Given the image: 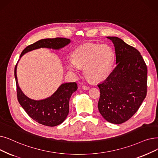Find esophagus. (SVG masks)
Wrapping results in <instances>:
<instances>
[{
    "instance_id": "obj_1",
    "label": "esophagus",
    "mask_w": 158,
    "mask_h": 158,
    "mask_svg": "<svg viewBox=\"0 0 158 158\" xmlns=\"http://www.w3.org/2000/svg\"><path fill=\"white\" fill-rule=\"evenodd\" d=\"M82 88L83 89V90H88L90 89V87L88 86H86V85H83V86H82Z\"/></svg>"
}]
</instances>
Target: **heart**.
<instances>
[{"mask_svg": "<svg viewBox=\"0 0 158 158\" xmlns=\"http://www.w3.org/2000/svg\"><path fill=\"white\" fill-rule=\"evenodd\" d=\"M115 54L107 44L86 43L75 49L72 56V61L66 64L70 71L77 72L84 67L86 77L90 81L98 82L108 77L114 62Z\"/></svg>", "mask_w": 158, "mask_h": 158, "instance_id": "obj_1", "label": "heart"}]
</instances>
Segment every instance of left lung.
<instances>
[{"mask_svg": "<svg viewBox=\"0 0 158 158\" xmlns=\"http://www.w3.org/2000/svg\"><path fill=\"white\" fill-rule=\"evenodd\" d=\"M114 44L116 66L98 86V109L107 121L121 124L138 110L147 93V67L139 52L116 37H107Z\"/></svg>", "mask_w": 158, "mask_h": 158, "instance_id": "1", "label": "left lung"}]
</instances>
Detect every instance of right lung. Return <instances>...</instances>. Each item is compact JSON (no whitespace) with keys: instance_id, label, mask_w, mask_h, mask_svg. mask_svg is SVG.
Masks as SVG:
<instances>
[{"instance_id":"1","label":"right lung","mask_w":158,"mask_h":158,"mask_svg":"<svg viewBox=\"0 0 158 158\" xmlns=\"http://www.w3.org/2000/svg\"><path fill=\"white\" fill-rule=\"evenodd\" d=\"M70 43V40L57 37L44 39L27 46L20 54V58L28 52L48 48L58 50ZM17 65L15 67V78L17 86L18 101L25 112L34 121L48 127H55L62 123L69 113V101L72 94L77 90L76 83H68L61 85L51 97L40 101L28 98L20 90L17 77Z\"/></svg>"}]
</instances>
